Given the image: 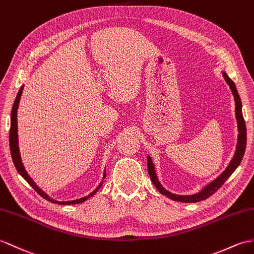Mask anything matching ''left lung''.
<instances>
[{
    "mask_svg": "<svg viewBox=\"0 0 254 254\" xmlns=\"http://www.w3.org/2000/svg\"><path fill=\"white\" fill-rule=\"evenodd\" d=\"M223 76L225 79L226 83L229 85V88L234 95L235 99V115H236V120H237V127H238V138H237V146H236V151L234 154V157L229 162L227 168L223 171V172L217 176L216 179L213 181H211L208 183L207 185L203 186L201 190H200L196 193H191V194H176L169 191L162 186L160 181L158 180V176L155 170V164L154 161L151 160V157L148 155L147 156V164H148V173L150 175L151 182L154 183V185L156 186L157 190L160 191L164 196H167L168 198L174 200V201H181V202H198V201H202V200H205L212 196L217 190L225 183L229 176H231L234 171L239 167V164L243 160L244 155H245V150H246V145H247V129H246V123L244 120V116H243V105H241V100L239 97V94L237 88H236V85L232 79L229 78L227 73L225 71H223Z\"/></svg>",
    "mask_w": 254,
    "mask_h": 254,
    "instance_id": "1",
    "label": "left lung"
}]
</instances>
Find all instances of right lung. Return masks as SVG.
<instances>
[{"label": "right lung", "instance_id": "add662e5", "mask_svg": "<svg viewBox=\"0 0 254 254\" xmlns=\"http://www.w3.org/2000/svg\"><path fill=\"white\" fill-rule=\"evenodd\" d=\"M23 86L22 85L20 87V90L17 94L16 99H15V103L13 105V109H11V114H10V131H9V147H10V155L11 158H13V162L15 164V167L18 171V173L22 176L23 179H25L30 186H32L33 190L37 191L41 197H43L44 199L49 200L50 202L53 203H57V204H62V205H67V204H76V203H82L84 202L85 200H87L88 198H91L92 196H94L97 192V190H99L100 187L103 185V182L104 179L106 178V170H104V174H103V180L102 182L99 183V185L92 192H90L87 194V196H84L82 198L79 199H74V200H69V201H58V200L54 199L50 197L49 194H47L44 190H41V188L37 185V183H35L32 179L31 176L28 174V172L26 171L25 167H23V163L21 160V156H20V151H19V145H18V127H17V109H18V106H19V102H20V97H21V94H22V90H23Z\"/></svg>", "mask_w": 254, "mask_h": 254}]
</instances>
